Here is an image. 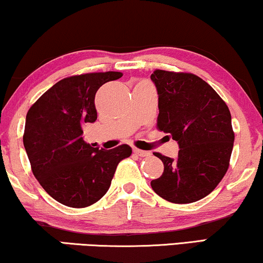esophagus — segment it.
Returning a JSON list of instances; mask_svg holds the SVG:
<instances>
[{
	"label": "esophagus",
	"instance_id": "esophagus-1",
	"mask_svg": "<svg viewBox=\"0 0 263 263\" xmlns=\"http://www.w3.org/2000/svg\"><path fill=\"white\" fill-rule=\"evenodd\" d=\"M133 152H134L136 156H139V157H149L151 156V152H148V151H142L139 148H134L133 149Z\"/></svg>",
	"mask_w": 263,
	"mask_h": 263
}]
</instances>
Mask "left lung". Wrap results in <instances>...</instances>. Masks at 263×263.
Listing matches in <instances>:
<instances>
[{
	"label": "left lung",
	"instance_id": "obj_1",
	"mask_svg": "<svg viewBox=\"0 0 263 263\" xmlns=\"http://www.w3.org/2000/svg\"><path fill=\"white\" fill-rule=\"evenodd\" d=\"M158 92L157 128L178 142L174 160L154 153L164 172L151 182L160 197L190 203L213 192L228 171L235 133L220 96L192 73L157 69L151 75Z\"/></svg>",
	"mask_w": 263,
	"mask_h": 263
}]
</instances>
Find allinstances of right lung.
<instances>
[{"label":"right lung","instance_id":"right-lung-1","mask_svg":"<svg viewBox=\"0 0 263 263\" xmlns=\"http://www.w3.org/2000/svg\"><path fill=\"white\" fill-rule=\"evenodd\" d=\"M120 71L74 75L56 82L26 115L24 146L32 172L46 193L64 206L96 203L110 188L121 160L132 148L99 149L82 139V127L97 120L95 97Z\"/></svg>","mask_w":263,"mask_h":263}]
</instances>
